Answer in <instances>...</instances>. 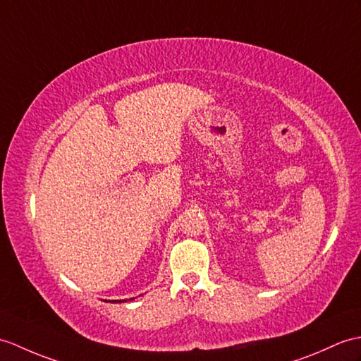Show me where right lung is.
<instances>
[{
	"label": "right lung",
	"mask_w": 361,
	"mask_h": 361,
	"mask_svg": "<svg viewBox=\"0 0 361 361\" xmlns=\"http://www.w3.org/2000/svg\"><path fill=\"white\" fill-rule=\"evenodd\" d=\"M133 298H129V301H132ZM121 301H128V300H112V303H121Z\"/></svg>",
	"instance_id": "right-lung-1"
}]
</instances>
